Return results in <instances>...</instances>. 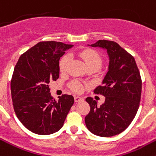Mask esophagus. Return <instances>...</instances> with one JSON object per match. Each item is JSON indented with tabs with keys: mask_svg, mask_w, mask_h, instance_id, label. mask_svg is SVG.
Here are the masks:
<instances>
[{
	"mask_svg": "<svg viewBox=\"0 0 156 156\" xmlns=\"http://www.w3.org/2000/svg\"><path fill=\"white\" fill-rule=\"evenodd\" d=\"M74 99H75L76 102H80V101H83V98L80 97V96H75V97H74Z\"/></svg>",
	"mask_w": 156,
	"mask_h": 156,
	"instance_id": "1",
	"label": "esophagus"
}]
</instances>
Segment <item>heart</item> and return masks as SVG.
Wrapping results in <instances>:
<instances>
[{"label": "heart", "mask_w": 156, "mask_h": 156, "mask_svg": "<svg viewBox=\"0 0 156 156\" xmlns=\"http://www.w3.org/2000/svg\"><path fill=\"white\" fill-rule=\"evenodd\" d=\"M78 55L83 60L88 68H94L98 69L102 65V57L100 54L93 49H85L78 52ZM71 60L69 55H65L60 60L59 62V69L61 73H65L68 68L69 63ZM70 88L72 90L76 93H80L83 90V85L80 82L77 80H73L70 83Z\"/></svg>", "instance_id": "obj_1"}]
</instances>
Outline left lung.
I'll return each instance as SVG.
<instances>
[{
    "mask_svg": "<svg viewBox=\"0 0 156 156\" xmlns=\"http://www.w3.org/2000/svg\"><path fill=\"white\" fill-rule=\"evenodd\" d=\"M90 46L105 49L109 63L102 86L94 90L105 97V102L98 106L92 98H87L90 110L85 123L94 134L112 137L122 133L134 119L140 105L141 78L134 58L117 43L99 40Z\"/></svg>",
    "mask_w": 156,
    "mask_h": 156,
    "instance_id": "1",
    "label": "left lung"
}]
</instances>
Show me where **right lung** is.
Returning a JSON list of instances; mask_svg holds the SVG:
<instances>
[{
    "mask_svg": "<svg viewBox=\"0 0 156 156\" xmlns=\"http://www.w3.org/2000/svg\"><path fill=\"white\" fill-rule=\"evenodd\" d=\"M73 45L56 41L39 42L23 53L14 69L11 92L15 112L26 128L37 134L55 133L62 127L74 103L72 95L58 101L49 83L59 77V60Z\"/></svg>",
    "mask_w": 156,
    "mask_h": 156,
    "instance_id": "right-lung-1",
    "label": "right lung"
}]
</instances>
